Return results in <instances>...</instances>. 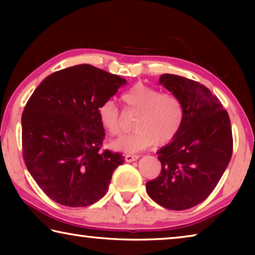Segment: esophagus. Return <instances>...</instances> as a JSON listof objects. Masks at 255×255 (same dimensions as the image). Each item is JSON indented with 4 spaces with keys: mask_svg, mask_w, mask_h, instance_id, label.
<instances>
[{
    "mask_svg": "<svg viewBox=\"0 0 255 255\" xmlns=\"http://www.w3.org/2000/svg\"><path fill=\"white\" fill-rule=\"evenodd\" d=\"M138 158H139V155H135V154H127L126 156H125V159H126V162L128 163L137 161Z\"/></svg>",
    "mask_w": 255,
    "mask_h": 255,
    "instance_id": "34e87169",
    "label": "esophagus"
}]
</instances>
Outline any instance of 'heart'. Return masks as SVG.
<instances>
[{
	"label": "heart",
	"mask_w": 255,
	"mask_h": 255,
	"mask_svg": "<svg viewBox=\"0 0 255 255\" xmlns=\"http://www.w3.org/2000/svg\"><path fill=\"white\" fill-rule=\"evenodd\" d=\"M127 108L138 112L136 130L112 141V148L125 153H135L156 143L165 145L173 140L183 124L184 110L180 99L173 93H161L152 86L138 83L123 94ZM101 126L110 133L122 130L120 111L111 100L98 108Z\"/></svg>",
	"instance_id": "heart-1"
}]
</instances>
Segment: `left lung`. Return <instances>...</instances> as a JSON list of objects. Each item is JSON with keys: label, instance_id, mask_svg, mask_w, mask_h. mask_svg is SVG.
Returning <instances> with one entry per match:
<instances>
[{"label": "left lung", "instance_id": "left-lung-1", "mask_svg": "<svg viewBox=\"0 0 255 255\" xmlns=\"http://www.w3.org/2000/svg\"><path fill=\"white\" fill-rule=\"evenodd\" d=\"M183 105L178 135L156 154L162 171L146 183L148 196L172 210L192 208L208 197L227 169L233 152L231 120L209 89L185 77L163 74L158 80Z\"/></svg>", "mask_w": 255, "mask_h": 255}]
</instances>
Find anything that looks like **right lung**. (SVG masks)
Returning a JSON list of instances; mask_svg holds the SVG:
<instances>
[{"label": "right lung", "mask_w": 255, "mask_h": 255, "mask_svg": "<svg viewBox=\"0 0 255 255\" xmlns=\"http://www.w3.org/2000/svg\"><path fill=\"white\" fill-rule=\"evenodd\" d=\"M127 81L89 64L55 72L24 107L23 159L51 200L68 207L93 205L106 195L124 156L100 152L105 129L98 108Z\"/></svg>", "instance_id": "1"}]
</instances>
